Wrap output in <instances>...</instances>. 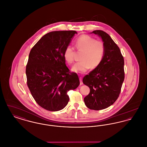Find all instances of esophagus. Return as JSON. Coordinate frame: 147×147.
Instances as JSON below:
<instances>
[{
    "label": "esophagus",
    "instance_id": "34e87169",
    "mask_svg": "<svg viewBox=\"0 0 147 147\" xmlns=\"http://www.w3.org/2000/svg\"><path fill=\"white\" fill-rule=\"evenodd\" d=\"M79 80H80V85H82V84H83V81H82V77H80V78H79Z\"/></svg>",
    "mask_w": 147,
    "mask_h": 147
}]
</instances>
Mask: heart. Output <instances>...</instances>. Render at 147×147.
<instances>
[{"instance_id":"heart-1","label":"heart","mask_w":147,"mask_h":147,"mask_svg":"<svg viewBox=\"0 0 147 147\" xmlns=\"http://www.w3.org/2000/svg\"><path fill=\"white\" fill-rule=\"evenodd\" d=\"M75 47L78 51L83 52L80 56L81 61L76 63L71 70L79 73H85L90 68H97L101 63L105 55V46L104 42L98 41L90 36L81 35L75 41ZM75 49L68 46L64 49V57L69 63H73Z\"/></svg>"}]
</instances>
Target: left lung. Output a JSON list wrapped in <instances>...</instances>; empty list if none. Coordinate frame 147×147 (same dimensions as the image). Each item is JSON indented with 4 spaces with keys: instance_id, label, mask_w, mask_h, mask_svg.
<instances>
[{
    "instance_id": "8db88e82",
    "label": "left lung",
    "mask_w": 147,
    "mask_h": 147,
    "mask_svg": "<svg viewBox=\"0 0 147 147\" xmlns=\"http://www.w3.org/2000/svg\"><path fill=\"white\" fill-rule=\"evenodd\" d=\"M100 36L105 46L104 58L97 68L86 75L83 82L90 88L84 102L90 109L101 110L118 98L125 79L124 58L119 46L102 30L92 32Z\"/></svg>"
}]
</instances>
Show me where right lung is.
<instances>
[{
    "label": "right lung",
    "instance_id": "1",
    "mask_svg": "<svg viewBox=\"0 0 147 147\" xmlns=\"http://www.w3.org/2000/svg\"><path fill=\"white\" fill-rule=\"evenodd\" d=\"M76 31H55L44 35L31 49L26 67L27 85L35 101L50 111L64 109L67 94L80 84L76 73L65 64L64 51Z\"/></svg>",
    "mask_w": 147,
    "mask_h": 147
}]
</instances>
